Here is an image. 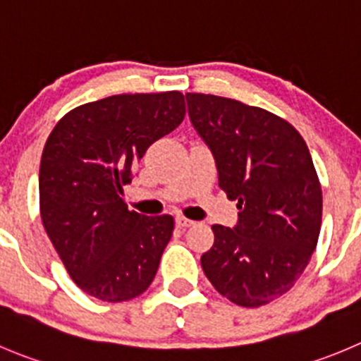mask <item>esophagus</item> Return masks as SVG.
Here are the masks:
<instances>
[{"label":"esophagus","mask_w":361,"mask_h":361,"mask_svg":"<svg viewBox=\"0 0 361 361\" xmlns=\"http://www.w3.org/2000/svg\"><path fill=\"white\" fill-rule=\"evenodd\" d=\"M175 223H177L178 228H188V226H193L195 225V221H191V219L184 218V216H177Z\"/></svg>","instance_id":"obj_1"}]
</instances>
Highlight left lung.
Instances as JSON below:
<instances>
[{
    "label": "left lung",
    "mask_w": 361,
    "mask_h": 361,
    "mask_svg": "<svg viewBox=\"0 0 361 361\" xmlns=\"http://www.w3.org/2000/svg\"><path fill=\"white\" fill-rule=\"evenodd\" d=\"M190 118L238 202L234 228L212 225L202 269L232 303L257 308L289 293L317 246L322 191L310 150L287 120L211 94H186Z\"/></svg>",
    "instance_id": "1"
}]
</instances>
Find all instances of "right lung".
Listing matches in <instances>:
<instances>
[{
	"label": "right lung",
	"mask_w": 361,
	"mask_h": 361,
	"mask_svg": "<svg viewBox=\"0 0 361 361\" xmlns=\"http://www.w3.org/2000/svg\"><path fill=\"white\" fill-rule=\"evenodd\" d=\"M184 115L177 90L120 94L71 109L51 131L40 159V218L88 296L120 303L152 283L175 221L129 211L120 195L147 149Z\"/></svg>",
	"instance_id": "right-lung-1"
}]
</instances>
